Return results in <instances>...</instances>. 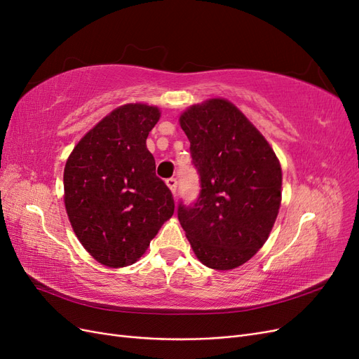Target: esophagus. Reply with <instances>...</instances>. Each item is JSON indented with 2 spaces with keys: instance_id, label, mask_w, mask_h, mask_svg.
I'll use <instances>...</instances> for the list:
<instances>
[{
  "instance_id": "obj_1",
  "label": "esophagus",
  "mask_w": 359,
  "mask_h": 359,
  "mask_svg": "<svg viewBox=\"0 0 359 359\" xmlns=\"http://www.w3.org/2000/svg\"><path fill=\"white\" fill-rule=\"evenodd\" d=\"M166 184H168V187L170 189V191L175 194V191H177V186H178V181L175 180V178H169V180H166Z\"/></svg>"
}]
</instances>
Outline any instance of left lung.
Instances as JSON below:
<instances>
[{"label":"left lung","instance_id":"left-lung-1","mask_svg":"<svg viewBox=\"0 0 359 359\" xmlns=\"http://www.w3.org/2000/svg\"><path fill=\"white\" fill-rule=\"evenodd\" d=\"M201 181L178 220L203 265L227 271L265 244L281 202V168L273 148L235 104L210 99L180 116Z\"/></svg>","mask_w":359,"mask_h":359}]
</instances>
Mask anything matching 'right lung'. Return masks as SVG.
<instances>
[{"label": "right lung", "mask_w": 359, "mask_h": 359, "mask_svg": "<svg viewBox=\"0 0 359 359\" xmlns=\"http://www.w3.org/2000/svg\"><path fill=\"white\" fill-rule=\"evenodd\" d=\"M158 118L156 106L116 107L79 140L64 168L73 231L86 252L109 268L135 264L175 210L147 148Z\"/></svg>", "instance_id": "add662e5"}]
</instances>
